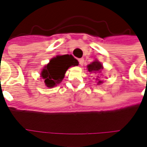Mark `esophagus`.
Wrapping results in <instances>:
<instances>
[{
    "label": "esophagus",
    "mask_w": 147,
    "mask_h": 147,
    "mask_svg": "<svg viewBox=\"0 0 147 147\" xmlns=\"http://www.w3.org/2000/svg\"><path fill=\"white\" fill-rule=\"evenodd\" d=\"M78 62H79V65H83V63H84V59H78Z\"/></svg>",
    "instance_id": "1"
}]
</instances>
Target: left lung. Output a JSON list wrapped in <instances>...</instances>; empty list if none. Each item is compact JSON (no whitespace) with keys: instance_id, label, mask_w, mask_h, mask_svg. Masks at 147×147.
<instances>
[{"instance_id":"8db88e82","label":"left lung","mask_w":147,"mask_h":147,"mask_svg":"<svg viewBox=\"0 0 147 147\" xmlns=\"http://www.w3.org/2000/svg\"><path fill=\"white\" fill-rule=\"evenodd\" d=\"M87 69H88V71L92 74H94V75H96L97 76V78H96V80L98 81V85H100L103 82L102 80L99 79V74L101 73V71L102 69H103V66L101 64V62H99L97 60H95L93 62H92L91 64H89L88 65H87ZM101 75V74H100Z\"/></svg>"}]
</instances>
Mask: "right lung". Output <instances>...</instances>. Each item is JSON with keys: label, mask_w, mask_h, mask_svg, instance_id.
<instances>
[{"label": "right lung", "mask_w": 147, "mask_h": 147, "mask_svg": "<svg viewBox=\"0 0 147 147\" xmlns=\"http://www.w3.org/2000/svg\"><path fill=\"white\" fill-rule=\"evenodd\" d=\"M78 65V61L71 55H58L51 59L49 63L44 67L41 77L45 80L47 87L52 88L61 83L69 67Z\"/></svg>", "instance_id": "1"}]
</instances>
